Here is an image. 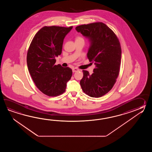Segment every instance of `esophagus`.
<instances>
[{
    "label": "esophagus",
    "mask_w": 152,
    "mask_h": 152,
    "mask_svg": "<svg viewBox=\"0 0 152 152\" xmlns=\"http://www.w3.org/2000/svg\"><path fill=\"white\" fill-rule=\"evenodd\" d=\"M79 69L77 68H73L72 69V71L73 72H76L79 71Z\"/></svg>",
    "instance_id": "obj_1"
}]
</instances>
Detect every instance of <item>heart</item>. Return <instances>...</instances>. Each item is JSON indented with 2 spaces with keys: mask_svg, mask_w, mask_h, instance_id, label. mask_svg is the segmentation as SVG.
Here are the masks:
<instances>
[{
  "mask_svg": "<svg viewBox=\"0 0 152 152\" xmlns=\"http://www.w3.org/2000/svg\"><path fill=\"white\" fill-rule=\"evenodd\" d=\"M77 40H84V39L83 37H80V36H77L76 37V41H77Z\"/></svg>",
  "mask_w": 152,
  "mask_h": 152,
  "instance_id": "1",
  "label": "heart"
}]
</instances>
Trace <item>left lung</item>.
Here are the masks:
<instances>
[{"instance_id": "obj_1", "label": "left lung", "mask_w": 152, "mask_h": 152, "mask_svg": "<svg viewBox=\"0 0 152 152\" xmlns=\"http://www.w3.org/2000/svg\"><path fill=\"white\" fill-rule=\"evenodd\" d=\"M75 29L89 39L87 58L96 65L91 75L87 71H83L81 87L90 97H102L112 89L119 75L122 53L119 39L102 22L81 25Z\"/></svg>"}]
</instances>
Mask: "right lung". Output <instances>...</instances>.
Wrapping results in <instances>:
<instances>
[{
	"mask_svg": "<svg viewBox=\"0 0 152 152\" xmlns=\"http://www.w3.org/2000/svg\"><path fill=\"white\" fill-rule=\"evenodd\" d=\"M73 26H45L32 39L26 62L29 73L39 90L49 97L65 92L67 83L71 78L69 67L55 65V57L61 55L64 39Z\"/></svg>",
	"mask_w": 152,
	"mask_h": 152,
	"instance_id": "add662e5",
	"label": "right lung"
}]
</instances>
